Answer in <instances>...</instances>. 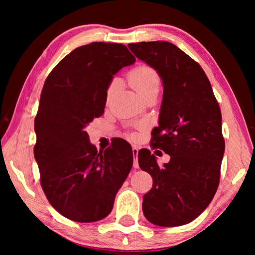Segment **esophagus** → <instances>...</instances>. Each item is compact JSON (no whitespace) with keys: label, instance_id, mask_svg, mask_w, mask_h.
I'll use <instances>...</instances> for the list:
<instances>
[{"label":"esophagus","instance_id":"34e87169","mask_svg":"<svg viewBox=\"0 0 255 255\" xmlns=\"http://www.w3.org/2000/svg\"><path fill=\"white\" fill-rule=\"evenodd\" d=\"M132 155H133V164H132V166L135 167V169H138V167H139V164H138V158H137V156H138V148L136 147V146H133V147H132Z\"/></svg>","mask_w":255,"mask_h":255}]
</instances>
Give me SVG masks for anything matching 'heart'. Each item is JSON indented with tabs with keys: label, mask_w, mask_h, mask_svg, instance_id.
Masks as SVG:
<instances>
[{
	"label": "heart",
	"mask_w": 255,
	"mask_h": 255,
	"mask_svg": "<svg viewBox=\"0 0 255 255\" xmlns=\"http://www.w3.org/2000/svg\"><path fill=\"white\" fill-rule=\"evenodd\" d=\"M129 84L135 90L138 96L140 98L145 96L153 89H158L159 86V77L156 71L149 66H138L129 75ZM116 88V81L112 82L109 85L107 91V96L110 97Z\"/></svg>",
	"instance_id": "heart-1"
}]
</instances>
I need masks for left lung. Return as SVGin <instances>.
Returning <instances> with one entry per match:
<instances>
[{
    "label": "left lung",
    "instance_id": "8db88e82",
    "mask_svg": "<svg viewBox=\"0 0 255 255\" xmlns=\"http://www.w3.org/2000/svg\"><path fill=\"white\" fill-rule=\"evenodd\" d=\"M128 47L162 79L152 146L171 156L159 166L148 149L138 153L139 167L153 178V188L143 198L144 215L157 226L184 225L208 207L217 191L225 150L221 108L201 66L175 45L144 41Z\"/></svg>",
    "mask_w": 255,
    "mask_h": 255
}]
</instances>
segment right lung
I'll return each instance as SVG.
<instances>
[{"label": "right lung", "instance_id": "1", "mask_svg": "<svg viewBox=\"0 0 255 255\" xmlns=\"http://www.w3.org/2000/svg\"><path fill=\"white\" fill-rule=\"evenodd\" d=\"M135 60L123 44L91 42L65 56L45 81L34 119V158L49 204L71 221L107 217L131 170L128 144L98 152L85 128L103 115L114 75Z\"/></svg>", "mask_w": 255, "mask_h": 255}]
</instances>
